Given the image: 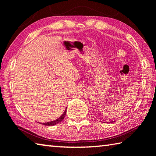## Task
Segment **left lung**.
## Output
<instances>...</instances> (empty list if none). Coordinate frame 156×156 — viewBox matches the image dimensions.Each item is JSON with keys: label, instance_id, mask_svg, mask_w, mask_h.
<instances>
[{"label": "left lung", "instance_id": "left-lung-1", "mask_svg": "<svg viewBox=\"0 0 156 156\" xmlns=\"http://www.w3.org/2000/svg\"><path fill=\"white\" fill-rule=\"evenodd\" d=\"M111 123H113V122H115V121H112V122H110Z\"/></svg>", "mask_w": 156, "mask_h": 156}]
</instances>
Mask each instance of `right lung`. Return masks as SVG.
<instances>
[{"mask_svg": "<svg viewBox=\"0 0 156 156\" xmlns=\"http://www.w3.org/2000/svg\"><path fill=\"white\" fill-rule=\"evenodd\" d=\"M66 108L65 110V112H63L62 115L60 117L57 119L54 120V121H52V122H46V123H41V124H43L44 126H55L56 124H58V123H60L64 119V118H65V115H66Z\"/></svg>", "mask_w": 156, "mask_h": 156, "instance_id": "right-lung-1", "label": "right lung"}]
</instances>
